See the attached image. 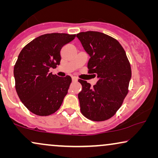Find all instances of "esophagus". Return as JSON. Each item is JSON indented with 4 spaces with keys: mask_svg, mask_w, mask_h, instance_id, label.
Listing matches in <instances>:
<instances>
[{
    "mask_svg": "<svg viewBox=\"0 0 158 158\" xmlns=\"http://www.w3.org/2000/svg\"><path fill=\"white\" fill-rule=\"evenodd\" d=\"M72 80H73V82H76L77 81V77L73 76V77H72Z\"/></svg>",
    "mask_w": 158,
    "mask_h": 158,
    "instance_id": "obj_1",
    "label": "esophagus"
}]
</instances>
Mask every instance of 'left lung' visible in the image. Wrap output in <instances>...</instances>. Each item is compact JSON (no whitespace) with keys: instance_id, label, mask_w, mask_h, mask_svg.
<instances>
[{"instance_id":"1","label":"left lung","mask_w":158,"mask_h":158,"mask_svg":"<svg viewBox=\"0 0 158 158\" xmlns=\"http://www.w3.org/2000/svg\"><path fill=\"white\" fill-rule=\"evenodd\" d=\"M76 36L90 57L88 73L98 78L94 87L78 80L82 85L78 94L81 111L90 120H107L116 114L128 94L130 63L120 43L107 34L89 31Z\"/></svg>"}]
</instances>
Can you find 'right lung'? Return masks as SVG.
<instances>
[{
	"instance_id": "1",
	"label": "right lung",
	"mask_w": 158,
	"mask_h": 158,
	"mask_svg": "<svg viewBox=\"0 0 158 158\" xmlns=\"http://www.w3.org/2000/svg\"><path fill=\"white\" fill-rule=\"evenodd\" d=\"M75 34L52 33L34 39L22 49L14 65L17 94L23 105L38 116H49L61 106L72 82L49 73L59 65L60 50Z\"/></svg>"
}]
</instances>
